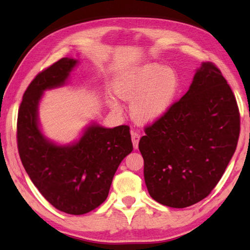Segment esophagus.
Returning <instances> with one entry per match:
<instances>
[{
    "label": "esophagus",
    "mask_w": 250,
    "mask_h": 250,
    "mask_svg": "<svg viewBox=\"0 0 250 250\" xmlns=\"http://www.w3.org/2000/svg\"><path fill=\"white\" fill-rule=\"evenodd\" d=\"M131 138H132V143H133L134 149H137L139 145V140H140V130L131 131Z\"/></svg>",
    "instance_id": "esophagus-1"
}]
</instances>
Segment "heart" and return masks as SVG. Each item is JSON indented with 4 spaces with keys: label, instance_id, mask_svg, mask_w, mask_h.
<instances>
[{
    "label": "heart",
    "instance_id": "1",
    "mask_svg": "<svg viewBox=\"0 0 250 250\" xmlns=\"http://www.w3.org/2000/svg\"><path fill=\"white\" fill-rule=\"evenodd\" d=\"M179 76L172 68L150 62L125 75L116 84L122 98L133 100L132 115L140 121L158 119L171 107L179 91ZM112 108L120 109L116 98L110 99Z\"/></svg>",
    "mask_w": 250,
    "mask_h": 250
}]
</instances>
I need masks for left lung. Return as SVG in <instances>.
<instances>
[{"label": "left lung", "mask_w": 250, "mask_h": 250, "mask_svg": "<svg viewBox=\"0 0 250 250\" xmlns=\"http://www.w3.org/2000/svg\"><path fill=\"white\" fill-rule=\"evenodd\" d=\"M145 132L139 150L151 197L184 208L208 196L235 153L240 132L235 95L218 67L204 62L188 91Z\"/></svg>", "instance_id": "left-lung-1"}]
</instances>
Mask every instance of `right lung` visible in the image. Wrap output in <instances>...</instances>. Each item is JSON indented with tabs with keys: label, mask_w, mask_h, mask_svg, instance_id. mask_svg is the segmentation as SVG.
<instances>
[{
	"label": "right lung",
	"mask_w": 250,
	"mask_h": 250,
	"mask_svg": "<svg viewBox=\"0 0 250 250\" xmlns=\"http://www.w3.org/2000/svg\"><path fill=\"white\" fill-rule=\"evenodd\" d=\"M77 61L62 58L28 84L18 115V149L29 179L55 208L89 213L108 196L118 167L133 149L130 126L90 125L73 146H58L41 133L37 105L43 91L62 86Z\"/></svg>",
	"instance_id": "obj_1"
}]
</instances>
